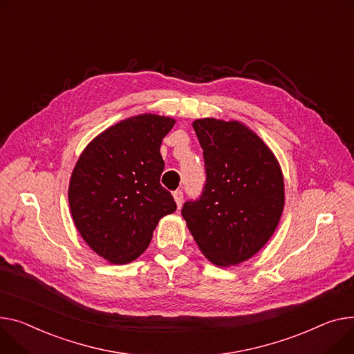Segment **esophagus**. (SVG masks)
<instances>
[{
    "instance_id": "esophagus-1",
    "label": "esophagus",
    "mask_w": 354,
    "mask_h": 354,
    "mask_svg": "<svg viewBox=\"0 0 354 354\" xmlns=\"http://www.w3.org/2000/svg\"><path fill=\"white\" fill-rule=\"evenodd\" d=\"M174 199L176 202V206L178 209L182 206V202H183V192L182 191H175L174 192Z\"/></svg>"
}]
</instances>
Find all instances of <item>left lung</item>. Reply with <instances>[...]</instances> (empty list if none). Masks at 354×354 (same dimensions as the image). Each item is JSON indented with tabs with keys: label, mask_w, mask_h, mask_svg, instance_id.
I'll list each match as a JSON object with an SVG mask.
<instances>
[{
	"label": "left lung",
	"mask_w": 354,
	"mask_h": 354,
	"mask_svg": "<svg viewBox=\"0 0 354 354\" xmlns=\"http://www.w3.org/2000/svg\"><path fill=\"white\" fill-rule=\"evenodd\" d=\"M194 129L203 149L202 196L182 216L201 252L218 266L239 265L261 250L285 206V182L270 148L238 121L202 118Z\"/></svg>",
	"instance_id": "8db88e82"
}]
</instances>
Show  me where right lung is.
I'll return each mask as SVG.
<instances>
[{"instance_id":"add662e5","label":"right lung","mask_w":354,"mask_h":354,"mask_svg":"<svg viewBox=\"0 0 354 354\" xmlns=\"http://www.w3.org/2000/svg\"><path fill=\"white\" fill-rule=\"evenodd\" d=\"M169 116L140 113L118 122L86 145L69 179L71 215L85 243L115 265L129 263L151 243L160 218L176 203L159 183L162 139Z\"/></svg>"}]
</instances>
